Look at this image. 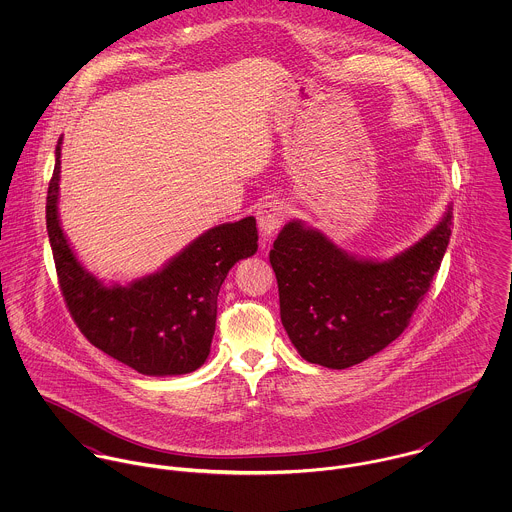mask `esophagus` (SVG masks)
<instances>
[{
	"label": "esophagus",
	"instance_id": "esophagus-1",
	"mask_svg": "<svg viewBox=\"0 0 512 512\" xmlns=\"http://www.w3.org/2000/svg\"><path fill=\"white\" fill-rule=\"evenodd\" d=\"M256 217H258V226H260L262 236L270 238L286 219V203L278 201V199L266 201L256 211Z\"/></svg>",
	"mask_w": 512,
	"mask_h": 512
}]
</instances>
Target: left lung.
Here are the masks:
<instances>
[{
    "mask_svg": "<svg viewBox=\"0 0 512 512\" xmlns=\"http://www.w3.org/2000/svg\"><path fill=\"white\" fill-rule=\"evenodd\" d=\"M451 207L434 230L394 256H349L319 230L288 222L270 252L280 315L297 353L313 365L349 368L388 347L410 325L438 274Z\"/></svg>",
    "mask_w": 512,
    "mask_h": 512,
    "instance_id": "8db88e82",
    "label": "left lung"
}]
</instances>
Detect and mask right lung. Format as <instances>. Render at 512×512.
Segmentation results:
<instances>
[{"instance_id":"1","label":"right lung","mask_w":512,"mask_h":512,"mask_svg":"<svg viewBox=\"0 0 512 512\" xmlns=\"http://www.w3.org/2000/svg\"><path fill=\"white\" fill-rule=\"evenodd\" d=\"M61 144L47 191V232L76 327L94 347L147 376L197 370L211 353L217 297L228 270L258 250L256 219L219 224L157 274L108 288L82 268L59 224Z\"/></svg>"}]
</instances>
